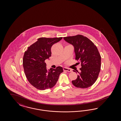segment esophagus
Wrapping results in <instances>:
<instances>
[{
    "label": "esophagus",
    "instance_id": "esophagus-1",
    "mask_svg": "<svg viewBox=\"0 0 121 121\" xmlns=\"http://www.w3.org/2000/svg\"><path fill=\"white\" fill-rule=\"evenodd\" d=\"M63 70L64 71H67L68 72H71V71H72V70L71 69H69V68H66V67H64L63 68Z\"/></svg>",
    "mask_w": 121,
    "mask_h": 121
}]
</instances>
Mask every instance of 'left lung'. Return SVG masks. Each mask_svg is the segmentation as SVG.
Instances as JSON below:
<instances>
[{
  "mask_svg": "<svg viewBox=\"0 0 121 121\" xmlns=\"http://www.w3.org/2000/svg\"><path fill=\"white\" fill-rule=\"evenodd\" d=\"M63 39L73 46L75 59L81 64V72L76 70L79 74L76 79L72 81V84L78 88L91 86L97 80L101 68V57L98 48L91 41L80 35ZM73 71L77 73L75 70Z\"/></svg>",
  "mask_w": 121,
  "mask_h": 121,
  "instance_id": "8db88e82",
  "label": "left lung"
}]
</instances>
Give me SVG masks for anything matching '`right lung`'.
Wrapping results in <instances>:
<instances>
[{
	"instance_id": "1",
	"label": "right lung",
	"mask_w": 121,
	"mask_h": 121,
	"mask_svg": "<svg viewBox=\"0 0 121 121\" xmlns=\"http://www.w3.org/2000/svg\"><path fill=\"white\" fill-rule=\"evenodd\" d=\"M62 37L40 38L27 48L23 55V66L26 77L30 84L39 90L54 87L63 72L61 66L48 70L45 60L51 56V47Z\"/></svg>"
}]
</instances>
